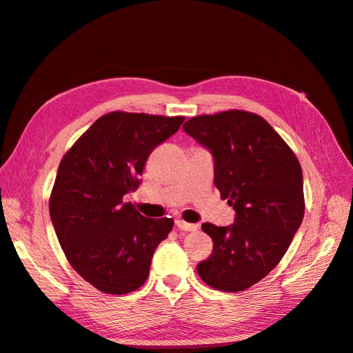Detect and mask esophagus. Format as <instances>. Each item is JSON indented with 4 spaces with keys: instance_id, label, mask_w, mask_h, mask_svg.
Returning a JSON list of instances; mask_svg holds the SVG:
<instances>
[{
    "instance_id": "1",
    "label": "esophagus",
    "mask_w": 353,
    "mask_h": 353,
    "mask_svg": "<svg viewBox=\"0 0 353 353\" xmlns=\"http://www.w3.org/2000/svg\"><path fill=\"white\" fill-rule=\"evenodd\" d=\"M175 225L179 230H184V232H196V230H198L196 224H189V222H185L183 219H176L175 221Z\"/></svg>"
}]
</instances>
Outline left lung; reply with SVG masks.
Masks as SVG:
<instances>
[{"instance_id":"1","label":"left lung","mask_w":353,"mask_h":353,"mask_svg":"<svg viewBox=\"0 0 353 353\" xmlns=\"http://www.w3.org/2000/svg\"><path fill=\"white\" fill-rule=\"evenodd\" d=\"M213 157L214 185L234 210V224H203L213 253L198 274L219 291L253 286L277 267L305 214L303 174L267 120L247 111L199 116L183 125Z\"/></svg>"}]
</instances>
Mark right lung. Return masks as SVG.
I'll use <instances>...</instances> for the list:
<instances>
[{
    "mask_svg": "<svg viewBox=\"0 0 353 353\" xmlns=\"http://www.w3.org/2000/svg\"><path fill=\"white\" fill-rule=\"evenodd\" d=\"M184 117L110 112L63 155L50 198V218L68 262L106 294H128L146 282L158 243L174 227L146 218L123 196L141 183L150 152Z\"/></svg>",
    "mask_w": 353,
    "mask_h": 353,
    "instance_id": "1",
    "label": "right lung"
}]
</instances>
